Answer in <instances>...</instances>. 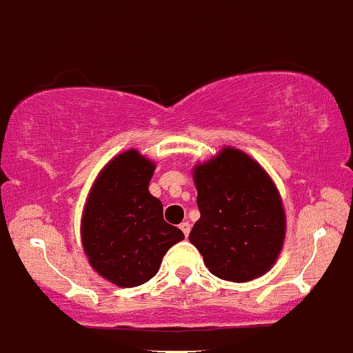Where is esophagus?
Returning <instances> with one entry per match:
<instances>
[{"label": "esophagus", "mask_w": 353, "mask_h": 353, "mask_svg": "<svg viewBox=\"0 0 353 353\" xmlns=\"http://www.w3.org/2000/svg\"><path fill=\"white\" fill-rule=\"evenodd\" d=\"M180 230H182V232H183V235H189V232H191V224H189V223H187V221H183V223L182 224H180Z\"/></svg>", "instance_id": "esophagus-1"}]
</instances>
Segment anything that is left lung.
Wrapping results in <instances>:
<instances>
[{
  "label": "left lung",
  "instance_id": "8db88e82",
  "mask_svg": "<svg viewBox=\"0 0 353 353\" xmlns=\"http://www.w3.org/2000/svg\"><path fill=\"white\" fill-rule=\"evenodd\" d=\"M199 221L189 240L214 276L245 283L269 272L283 249L286 217L272 179L254 159L223 148L194 166Z\"/></svg>",
  "mask_w": 353,
  "mask_h": 353
}]
</instances>
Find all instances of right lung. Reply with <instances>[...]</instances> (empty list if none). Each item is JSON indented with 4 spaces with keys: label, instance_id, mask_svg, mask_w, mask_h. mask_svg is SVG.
<instances>
[{
    "label": "right lung",
    "instance_id": "obj_1",
    "mask_svg": "<svg viewBox=\"0 0 353 353\" xmlns=\"http://www.w3.org/2000/svg\"><path fill=\"white\" fill-rule=\"evenodd\" d=\"M155 164L138 150L108 162L93 182L81 219L90 265L121 288L150 281L168 249L183 233L162 217L161 199L150 194Z\"/></svg>",
    "mask_w": 353,
    "mask_h": 353
}]
</instances>
